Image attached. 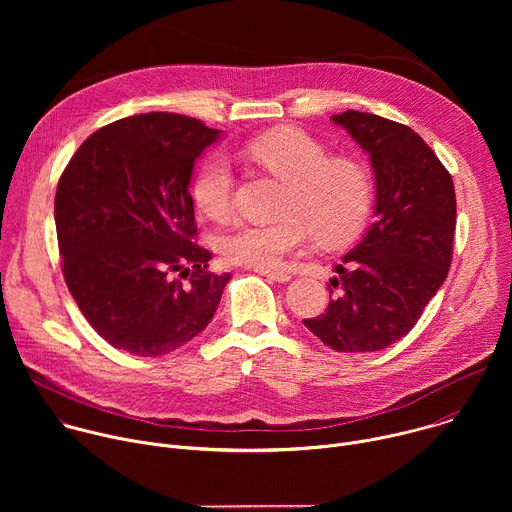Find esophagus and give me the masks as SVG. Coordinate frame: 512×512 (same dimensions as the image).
Masks as SVG:
<instances>
[{
    "label": "esophagus",
    "mask_w": 512,
    "mask_h": 512,
    "mask_svg": "<svg viewBox=\"0 0 512 512\" xmlns=\"http://www.w3.org/2000/svg\"><path fill=\"white\" fill-rule=\"evenodd\" d=\"M255 271L265 275V277H269V279H273V281H277V283H285V281L291 279V275L287 271H269V269H255Z\"/></svg>",
    "instance_id": "esophagus-1"
}]
</instances>
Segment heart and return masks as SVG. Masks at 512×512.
<instances>
[{
	"instance_id": "heart-1",
	"label": "heart",
	"mask_w": 512,
	"mask_h": 512,
	"mask_svg": "<svg viewBox=\"0 0 512 512\" xmlns=\"http://www.w3.org/2000/svg\"><path fill=\"white\" fill-rule=\"evenodd\" d=\"M247 158L287 184L277 223H245L223 239L231 263L275 269L310 239L334 247L354 239L373 206L369 168L352 158H330L328 150L300 129H277L247 143ZM235 174L231 162L214 154L192 180V198L212 221H227L233 210Z\"/></svg>"
}]
</instances>
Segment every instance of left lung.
<instances>
[{
	"mask_svg": "<svg viewBox=\"0 0 512 512\" xmlns=\"http://www.w3.org/2000/svg\"><path fill=\"white\" fill-rule=\"evenodd\" d=\"M369 154L375 223L334 267L326 314L304 326L336 352H375L403 338L442 287L456 231V192L444 164L407 125L332 115Z\"/></svg>",
	"mask_w": 512,
	"mask_h": 512,
	"instance_id": "8db88e82",
	"label": "left lung"
}]
</instances>
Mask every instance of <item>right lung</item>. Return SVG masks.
I'll return each mask as SVG.
<instances>
[{"label":"right lung","mask_w":512,"mask_h":512,"mask_svg":"<svg viewBox=\"0 0 512 512\" xmlns=\"http://www.w3.org/2000/svg\"><path fill=\"white\" fill-rule=\"evenodd\" d=\"M221 131L176 113L119 119L83 141L62 172L54 223L62 275L111 346L162 356L212 320L229 273L208 271L188 192Z\"/></svg>","instance_id":"add662e5"}]
</instances>
